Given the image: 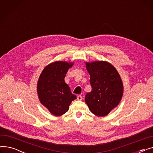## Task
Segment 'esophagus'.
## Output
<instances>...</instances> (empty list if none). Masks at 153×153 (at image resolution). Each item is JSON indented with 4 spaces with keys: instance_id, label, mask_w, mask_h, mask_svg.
I'll list each match as a JSON object with an SVG mask.
<instances>
[{
    "instance_id": "34e87169",
    "label": "esophagus",
    "mask_w": 153,
    "mask_h": 153,
    "mask_svg": "<svg viewBox=\"0 0 153 153\" xmlns=\"http://www.w3.org/2000/svg\"><path fill=\"white\" fill-rule=\"evenodd\" d=\"M77 100H82V97L81 95H78L77 97Z\"/></svg>"
}]
</instances>
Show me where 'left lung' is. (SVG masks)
<instances>
[{
  "mask_svg": "<svg viewBox=\"0 0 153 153\" xmlns=\"http://www.w3.org/2000/svg\"><path fill=\"white\" fill-rule=\"evenodd\" d=\"M85 66L90 74L92 91L85 95V101L92 114L106 116L122 99L121 77L115 67L107 61L85 62Z\"/></svg>",
  "mask_w": 153,
  "mask_h": 153,
  "instance_id": "8db88e82",
  "label": "left lung"
}]
</instances>
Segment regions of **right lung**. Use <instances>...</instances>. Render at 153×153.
<instances>
[{"label":"right lung","instance_id":"right-lung-1","mask_svg":"<svg viewBox=\"0 0 153 153\" xmlns=\"http://www.w3.org/2000/svg\"><path fill=\"white\" fill-rule=\"evenodd\" d=\"M72 66V62L56 61L46 66L39 76L37 84L39 101L53 115L65 114L71 102L76 99L64 81L68 69Z\"/></svg>","mask_w":153,"mask_h":153}]
</instances>
